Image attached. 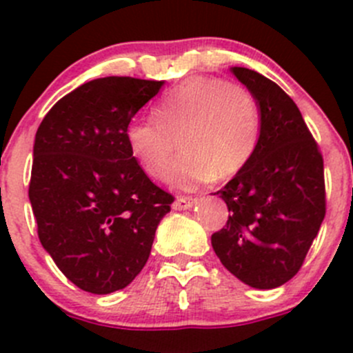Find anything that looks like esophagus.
<instances>
[{
    "instance_id": "1",
    "label": "esophagus",
    "mask_w": 353,
    "mask_h": 353,
    "mask_svg": "<svg viewBox=\"0 0 353 353\" xmlns=\"http://www.w3.org/2000/svg\"><path fill=\"white\" fill-rule=\"evenodd\" d=\"M196 203V199L191 196H177L174 201V210H190Z\"/></svg>"
}]
</instances>
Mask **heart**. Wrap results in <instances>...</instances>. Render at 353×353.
I'll return each mask as SVG.
<instances>
[{"instance_id": "1", "label": "heart", "mask_w": 353, "mask_h": 353, "mask_svg": "<svg viewBox=\"0 0 353 353\" xmlns=\"http://www.w3.org/2000/svg\"><path fill=\"white\" fill-rule=\"evenodd\" d=\"M261 126V109L248 87L193 77L157 102L152 119L131 121L126 141L148 176L165 179L170 172L174 186L194 190L239 174L258 150ZM177 139L185 155L173 168Z\"/></svg>"}]
</instances>
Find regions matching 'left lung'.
Returning a JSON list of instances; mask_svg holds the SVG:
<instances>
[{"instance_id":"obj_1","label":"left lung","mask_w":353,"mask_h":353,"mask_svg":"<svg viewBox=\"0 0 353 353\" xmlns=\"http://www.w3.org/2000/svg\"><path fill=\"white\" fill-rule=\"evenodd\" d=\"M261 109L251 162L219 194L230 215L212 236L222 265L254 288H276L301 270L326 213L323 155L295 102L258 71L230 68Z\"/></svg>"}]
</instances>
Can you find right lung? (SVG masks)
<instances>
[{"mask_svg":"<svg viewBox=\"0 0 353 353\" xmlns=\"http://www.w3.org/2000/svg\"><path fill=\"white\" fill-rule=\"evenodd\" d=\"M163 81L105 77L59 99L35 133L28 184L42 248L90 294L130 285L143 270L174 196L155 186L126 126Z\"/></svg>","mask_w":353,"mask_h":353,"instance_id":"obj_1","label":"right lung"}]
</instances>
